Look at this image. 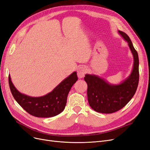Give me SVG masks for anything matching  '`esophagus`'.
I'll return each mask as SVG.
<instances>
[{"mask_svg":"<svg viewBox=\"0 0 150 150\" xmlns=\"http://www.w3.org/2000/svg\"><path fill=\"white\" fill-rule=\"evenodd\" d=\"M86 73V69L84 66H80L78 71H77V74L79 78H83Z\"/></svg>","mask_w":150,"mask_h":150,"instance_id":"obj_1","label":"esophagus"}]
</instances>
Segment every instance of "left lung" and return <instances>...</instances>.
Segmentation results:
<instances>
[{
	"mask_svg": "<svg viewBox=\"0 0 150 150\" xmlns=\"http://www.w3.org/2000/svg\"><path fill=\"white\" fill-rule=\"evenodd\" d=\"M118 33L126 41L133 54L134 64L128 78L120 84H111L96 75L86 74L89 106L96 112L112 113L125 106L133 97L139 82V58L129 36L121 30Z\"/></svg>",
	"mask_w": 150,
	"mask_h": 150,
	"instance_id": "8db88e82",
	"label": "left lung"
}]
</instances>
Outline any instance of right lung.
<instances>
[{"mask_svg":"<svg viewBox=\"0 0 150 150\" xmlns=\"http://www.w3.org/2000/svg\"><path fill=\"white\" fill-rule=\"evenodd\" d=\"M78 79L76 72H72L51 93L41 97H30L21 93L12 83L10 75L8 84L13 97L25 111L35 117H49L59 115L64 110L67 95Z\"/></svg>","mask_w":150,"mask_h":150,"instance_id":"right-lung-1","label":"right lung"}]
</instances>
